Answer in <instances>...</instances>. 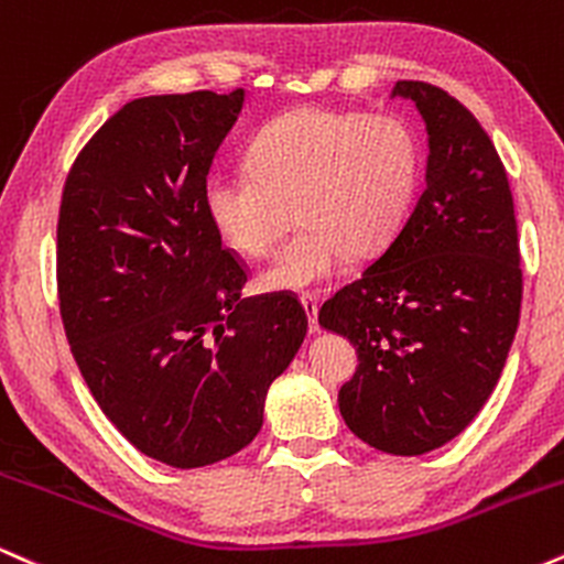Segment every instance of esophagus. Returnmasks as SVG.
Segmentation results:
<instances>
[{"mask_svg":"<svg viewBox=\"0 0 564 564\" xmlns=\"http://www.w3.org/2000/svg\"><path fill=\"white\" fill-rule=\"evenodd\" d=\"M304 313H307V321H310V334H318L321 326H318V296L315 294H302L300 296Z\"/></svg>","mask_w":564,"mask_h":564,"instance_id":"esophagus-1","label":"esophagus"}]
</instances>
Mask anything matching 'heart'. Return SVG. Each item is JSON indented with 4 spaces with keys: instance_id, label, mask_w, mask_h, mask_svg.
I'll return each instance as SVG.
<instances>
[{
    "instance_id": "heart-1",
    "label": "heart",
    "mask_w": 564,
    "mask_h": 564,
    "mask_svg": "<svg viewBox=\"0 0 564 564\" xmlns=\"http://www.w3.org/2000/svg\"><path fill=\"white\" fill-rule=\"evenodd\" d=\"M422 142L398 116L304 106L275 116L249 142V170H217L204 215L228 249L268 254L291 223L300 232L260 273L264 291H310L377 257L405 228L422 185Z\"/></svg>"
}]
</instances>
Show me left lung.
Masks as SVG:
<instances>
[{
    "mask_svg": "<svg viewBox=\"0 0 564 564\" xmlns=\"http://www.w3.org/2000/svg\"><path fill=\"white\" fill-rule=\"evenodd\" d=\"M392 97L424 119V193L318 323L358 352L339 390L352 435L422 456L467 430L494 392L520 323L522 270L509 180L480 121L426 82H398Z\"/></svg>",
    "mask_w": 564,
    "mask_h": 564,
    "instance_id": "left-lung-1",
    "label": "left lung"
}]
</instances>
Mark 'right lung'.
Instances as JSON below:
<instances>
[{
    "instance_id": "right-lung-1",
    "label": "right lung",
    "mask_w": 564,
    "mask_h": 564,
    "mask_svg": "<svg viewBox=\"0 0 564 564\" xmlns=\"http://www.w3.org/2000/svg\"><path fill=\"white\" fill-rule=\"evenodd\" d=\"M246 100L204 93L127 102L74 161L57 219L70 352L116 430L196 469L262 430L270 384L307 334L289 294L243 296L200 191Z\"/></svg>"
}]
</instances>
